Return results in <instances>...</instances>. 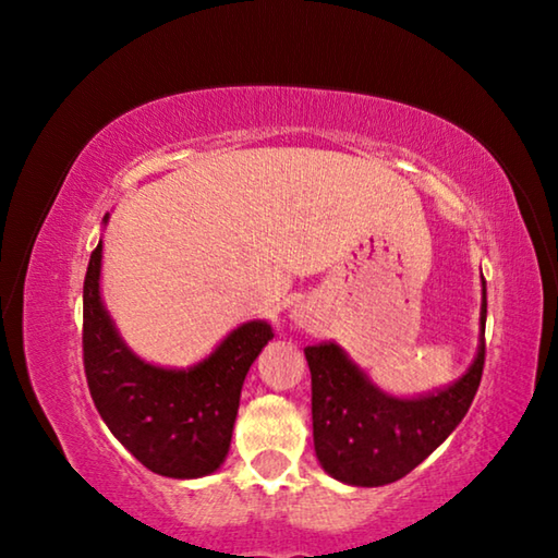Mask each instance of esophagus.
I'll return each mask as SVG.
<instances>
[{
    "mask_svg": "<svg viewBox=\"0 0 558 558\" xmlns=\"http://www.w3.org/2000/svg\"><path fill=\"white\" fill-rule=\"evenodd\" d=\"M290 319L298 327H307L310 323H313V307L305 305V302H298V305L290 310Z\"/></svg>",
    "mask_w": 558,
    "mask_h": 558,
    "instance_id": "1",
    "label": "esophagus"
}]
</instances>
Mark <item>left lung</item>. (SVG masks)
I'll return each mask as SVG.
<instances>
[{"label": "left lung", "mask_w": 558, "mask_h": 558, "mask_svg": "<svg viewBox=\"0 0 558 558\" xmlns=\"http://www.w3.org/2000/svg\"><path fill=\"white\" fill-rule=\"evenodd\" d=\"M485 319L483 278L475 359L458 381L415 399L381 391L335 342L307 347L315 452L327 475L354 487H381L421 465L458 428L475 399L485 364Z\"/></svg>", "instance_id": "obj_1"}]
</instances>
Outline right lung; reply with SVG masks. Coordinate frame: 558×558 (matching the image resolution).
Segmentation results:
<instances>
[{
	"label": "right lung",
	"instance_id": "obj_1",
	"mask_svg": "<svg viewBox=\"0 0 558 558\" xmlns=\"http://www.w3.org/2000/svg\"><path fill=\"white\" fill-rule=\"evenodd\" d=\"M108 219L110 214L102 216V226ZM100 268L102 239L83 282V364L100 418L157 475H211L229 456L245 374L272 339V327L266 319L243 323L186 369L149 364L112 323L100 295Z\"/></svg>",
	"mask_w": 558,
	"mask_h": 558
}]
</instances>
